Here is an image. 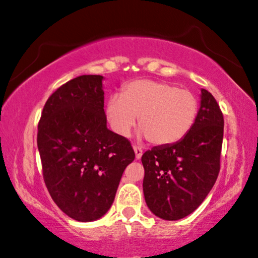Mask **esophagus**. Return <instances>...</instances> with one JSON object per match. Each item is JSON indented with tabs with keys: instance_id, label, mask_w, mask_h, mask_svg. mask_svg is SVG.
<instances>
[{
	"instance_id": "1",
	"label": "esophagus",
	"mask_w": 258,
	"mask_h": 258,
	"mask_svg": "<svg viewBox=\"0 0 258 258\" xmlns=\"http://www.w3.org/2000/svg\"><path fill=\"white\" fill-rule=\"evenodd\" d=\"M133 150H135V153H136V159H140L143 156V149L139 146H133Z\"/></svg>"
}]
</instances>
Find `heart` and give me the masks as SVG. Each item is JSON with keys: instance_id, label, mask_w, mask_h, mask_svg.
I'll use <instances>...</instances> for the list:
<instances>
[{"instance_id": "heart-1", "label": "heart", "mask_w": 258, "mask_h": 258, "mask_svg": "<svg viewBox=\"0 0 258 258\" xmlns=\"http://www.w3.org/2000/svg\"><path fill=\"white\" fill-rule=\"evenodd\" d=\"M106 118L112 130L126 137L139 114L142 135L154 145L179 142L191 131L198 113V100L188 89L169 82L133 80L121 94H112L106 104Z\"/></svg>"}]
</instances>
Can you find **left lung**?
I'll use <instances>...</instances> for the list:
<instances>
[{"instance_id":"1","label":"left lung","mask_w":258,"mask_h":258,"mask_svg":"<svg viewBox=\"0 0 258 258\" xmlns=\"http://www.w3.org/2000/svg\"><path fill=\"white\" fill-rule=\"evenodd\" d=\"M201 107L191 131L179 142L154 146L142 157L143 190L152 214L178 221L203 203L219 173L224 132L221 108L202 88Z\"/></svg>"}]
</instances>
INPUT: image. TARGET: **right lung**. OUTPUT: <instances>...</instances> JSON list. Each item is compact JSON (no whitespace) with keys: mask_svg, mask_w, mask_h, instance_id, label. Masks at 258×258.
Here are the masks:
<instances>
[{"mask_svg":"<svg viewBox=\"0 0 258 258\" xmlns=\"http://www.w3.org/2000/svg\"><path fill=\"white\" fill-rule=\"evenodd\" d=\"M101 75H81L48 98L37 126L43 179L55 204L78 222L109 210L135 151L107 128Z\"/></svg>","mask_w":258,"mask_h":258,"instance_id":"1","label":"right lung"}]
</instances>
